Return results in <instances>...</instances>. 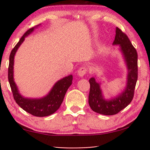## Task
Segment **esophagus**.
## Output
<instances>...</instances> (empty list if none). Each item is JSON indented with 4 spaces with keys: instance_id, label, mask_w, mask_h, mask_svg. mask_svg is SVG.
Listing matches in <instances>:
<instances>
[{
    "instance_id": "obj_1",
    "label": "esophagus",
    "mask_w": 150,
    "mask_h": 150,
    "mask_svg": "<svg viewBox=\"0 0 150 150\" xmlns=\"http://www.w3.org/2000/svg\"><path fill=\"white\" fill-rule=\"evenodd\" d=\"M87 73V68L86 67H82L77 71V75L80 77H83Z\"/></svg>"
}]
</instances>
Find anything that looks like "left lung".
Listing matches in <instances>:
<instances>
[{
    "label": "left lung",
    "mask_w": 150,
    "mask_h": 150,
    "mask_svg": "<svg viewBox=\"0 0 150 150\" xmlns=\"http://www.w3.org/2000/svg\"><path fill=\"white\" fill-rule=\"evenodd\" d=\"M113 45H119L128 68L127 84L124 90L117 97L106 100L102 95L100 84L97 82L94 77H91L89 80L90 84L89 106L94 112L106 116L116 114L131 102L137 80V51L132 45L128 36L118 27L116 29V36Z\"/></svg>",
    "instance_id": "8db88e82"
}]
</instances>
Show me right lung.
I'll use <instances>...</instances> for the list:
<instances>
[{"mask_svg":"<svg viewBox=\"0 0 150 150\" xmlns=\"http://www.w3.org/2000/svg\"><path fill=\"white\" fill-rule=\"evenodd\" d=\"M39 25L30 28L24 34L20 39L19 42L12 50L9 58V67H8V81H9L10 88L13 92V97L16 103L25 110L27 113L37 117L48 116L53 114L60 108L63 102V99L68 89L72 85L73 75L63 77L61 80L56 82L49 94L45 97L40 99H31V98L24 97L19 92L13 77V65H14L15 55L18 51V48L24 42L25 37H27L33 32L35 28Z\"/></svg>","mask_w":150,"mask_h":150,"instance_id":"add662e5","label":"right lung"}]
</instances>
